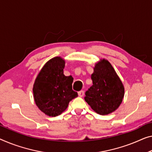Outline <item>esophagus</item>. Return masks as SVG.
I'll return each mask as SVG.
<instances>
[{
	"label": "esophagus",
	"mask_w": 152,
	"mask_h": 152,
	"mask_svg": "<svg viewBox=\"0 0 152 152\" xmlns=\"http://www.w3.org/2000/svg\"><path fill=\"white\" fill-rule=\"evenodd\" d=\"M78 94L80 97H83L84 96V94H85V91H84L83 90H81V91H78Z\"/></svg>",
	"instance_id": "1"
}]
</instances>
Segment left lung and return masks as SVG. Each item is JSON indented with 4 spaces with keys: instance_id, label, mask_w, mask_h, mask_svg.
<instances>
[{
    "instance_id": "left-lung-1",
    "label": "left lung",
    "mask_w": 152,
    "mask_h": 152,
    "mask_svg": "<svg viewBox=\"0 0 152 152\" xmlns=\"http://www.w3.org/2000/svg\"><path fill=\"white\" fill-rule=\"evenodd\" d=\"M91 80L93 85L85 92V101L99 115L115 111L123 100L124 87L111 64L105 59L97 63Z\"/></svg>"
}]
</instances>
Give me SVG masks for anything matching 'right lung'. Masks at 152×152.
Segmentation results:
<instances>
[{
	"label": "right lung",
	"mask_w": 152,
	"mask_h": 152,
	"mask_svg": "<svg viewBox=\"0 0 152 152\" xmlns=\"http://www.w3.org/2000/svg\"><path fill=\"white\" fill-rule=\"evenodd\" d=\"M65 61L54 57L48 61L36 78L33 86L34 99L38 108L51 117L58 116L78 96L72 89L73 78L63 74Z\"/></svg>",
	"instance_id": "obj_1"
}]
</instances>
